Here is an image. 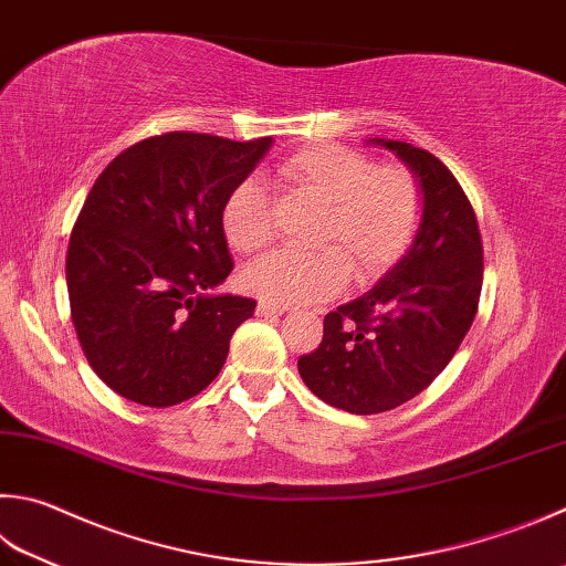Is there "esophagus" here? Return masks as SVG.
Segmentation results:
<instances>
[{"label": "esophagus", "mask_w": 566, "mask_h": 566, "mask_svg": "<svg viewBox=\"0 0 566 566\" xmlns=\"http://www.w3.org/2000/svg\"><path fill=\"white\" fill-rule=\"evenodd\" d=\"M255 313H259L261 317H275V315H283L285 307L283 305H273L269 301H259V305H255Z\"/></svg>", "instance_id": "1"}]
</instances>
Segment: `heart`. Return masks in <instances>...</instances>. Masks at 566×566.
<instances>
[{
  "label": "heart",
  "mask_w": 566,
  "mask_h": 566,
  "mask_svg": "<svg viewBox=\"0 0 566 566\" xmlns=\"http://www.w3.org/2000/svg\"><path fill=\"white\" fill-rule=\"evenodd\" d=\"M295 197L319 205L311 243L315 251H275L243 271V285L273 305H307L337 295L355 281L387 273L416 239L423 191L409 169L377 163L339 145H311L275 167ZM221 231L237 253H259L273 239L269 191L243 179L221 205Z\"/></svg>",
  "instance_id": "b5f03b06"
}]
</instances>
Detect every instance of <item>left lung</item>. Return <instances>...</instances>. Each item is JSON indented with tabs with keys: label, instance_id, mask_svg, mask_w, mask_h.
I'll return each mask as SVG.
<instances>
[{
	"label": "left lung",
	"instance_id": "left-lung-1",
	"mask_svg": "<svg viewBox=\"0 0 566 566\" xmlns=\"http://www.w3.org/2000/svg\"><path fill=\"white\" fill-rule=\"evenodd\" d=\"M371 143L419 177L421 229L369 293L325 315L323 343L297 359L315 397L357 416L397 409L441 375L473 325L483 287L481 229L451 169L409 143Z\"/></svg>",
	"mask_w": 566,
	"mask_h": 566
}]
</instances>
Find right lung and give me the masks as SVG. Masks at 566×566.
<instances>
[{
  "label": "right lung",
  "instance_id": "1",
  "mask_svg": "<svg viewBox=\"0 0 566 566\" xmlns=\"http://www.w3.org/2000/svg\"><path fill=\"white\" fill-rule=\"evenodd\" d=\"M269 147L271 137L165 133L95 179L71 231L66 283L83 355L115 394L163 409L217 379L255 307L209 293L233 271L221 205Z\"/></svg>",
  "mask_w": 566,
  "mask_h": 566
}]
</instances>
